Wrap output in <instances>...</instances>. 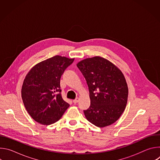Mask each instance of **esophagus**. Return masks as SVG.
Returning a JSON list of instances; mask_svg holds the SVG:
<instances>
[{
	"instance_id": "esophagus-1",
	"label": "esophagus",
	"mask_w": 160,
	"mask_h": 160,
	"mask_svg": "<svg viewBox=\"0 0 160 160\" xmlns=\"http://www.w3.org/2000/svg\"><path fill=\"white\" fill-rule=\"evenodd\" d=\"M78 101H79V98H77L75 99H74V100L73 101V103L76 104V103H77V102H78Z\"/></svg>"
}]
</instances>
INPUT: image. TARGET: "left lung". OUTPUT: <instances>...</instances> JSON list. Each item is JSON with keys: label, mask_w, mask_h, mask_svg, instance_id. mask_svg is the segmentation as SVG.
<instances>
[{"label": "left lung", "mask_w": 160, "mask_h": 160, "mask_svg": "<svg viewBox=\"0 0 160 160\" xmlns=\"http://www.w3.org/2000/svg\"><path fill=\"white\" fill-rule=\"evenodd\" d=\"M77 66L89 90L90 106L83 111L87 120L101 128L114 123L121 117L127 103L128 89L123 73L100 56L85 59Z\"/></svg>", "instance_id": "1"}]
</instances>
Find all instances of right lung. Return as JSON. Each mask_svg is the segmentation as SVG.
<instances>
[{
  "label": "right lung",
  "instance_id": "1",
  "mask_svg": "<svg viewBox=\"0 0 160 160\" xmlns=\"http://www.w3.org/2000/svg\"><path fill=\"white\" fill-rule=\"evenodd\" d=\"M74 59L55 56L35 65L26 75L21 98L27 112L37 122L52 124L70 106L62 98L60 78Z\"/></svg>",
  "mask_w": 160,
  "mask_h": 160
}]
</instances>
